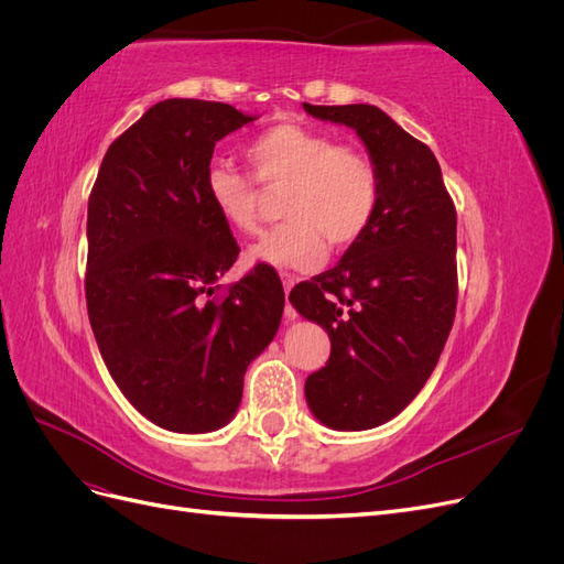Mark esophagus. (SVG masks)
<instances>
[{
	"mask_svg": "<svg viewBox=\"0 0 564 564\" xmlns=\"http://www.w3.org/2000/svg\"><path fill=\"white\" fill-rule=\"evenodd\" d=\"M296 284V278L292 275V272H282V286H284V294L289 296V292H292V286ZM286 317H296V311L292 308V305H289V301H286Z\"/></svg>",
	"mask_w": 564,
	"mask_h": 564,
	"instance_id": "1",
	"label": "esophagus"
}]
</instances>
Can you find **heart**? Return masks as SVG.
Masks as SVG:
<instances>
[{
  "label": "heart",
  "instance_id": "b5f03b06",
  "mask_svg": "<svg viewBox=\"0 0 564 564\" xmlns=\"http://www.w3.org/2000/svg\"><path fill=\"white\" fill-rule=\"evenodd\" d=\"M253 177L268 191H282L284 224L249 247L253 263L308 270L332 249L355 245L379 207V169L365 150L336 145L329 133L282 122L265 129L245 150ZM204 197L226 226L259 230L261 191L251 176L214 162L204 174Z\"/></svg>",
  "mask_w": 564,
  "mask_h": 564
}]
</instances>
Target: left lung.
<instances>
[{"label":"left lung","instance_id":"obj_1","mask_svg":"<svg viewBox=\"0 0 564 564\" xmlns=\"http://www.w3.org/2000/svg\"><path fill=\"white\" fill-rule=\"evenodd\" d=\"M350 127L379 169L369 228L332 270L289 301L329 334V362L305 381L313 416L334 431L395 419L433 373L456 313V209L431 148L377 106H311Z\"/></svg>","mask_w":564,"mask_h":564}]
</instances>
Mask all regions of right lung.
Masks as SVG:
<instances>
[{"label": "right lung", "mask_w": 564, "mask_h": 564, "mask_svg": "<svg viewBox=\"0 0 564 564\" xmlns=\"http://www.w3.org/2000/svg\"><path fill=\"white\" fill-rule=\"evenodd\" d=\"M253 119L162 100L112 141L89 197L84 289L98 350L124 398L172 433L224 429L280 329L275 270L256 265L218 294L240 247L204 197L216 143Z\"/></svg>", "instance_id": "add662e5"}]
</instances>
